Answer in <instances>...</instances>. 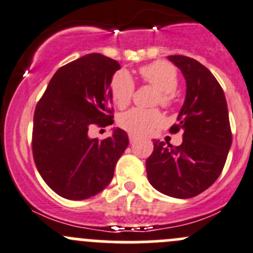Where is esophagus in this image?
I'll list each match as a JSON object with an SVG mask.
<instances>
[{
  "mask_svg": "<svg viewBox=\"0 0 253 253\" xmlns=\"http://www.w3.org/2000/svg\"><path fill=\"white\" fill-rule=\"evenodd\" d=\"M128 138H129V142H131V143H132V142L137 141V139H138V137L134 136L133 133H129V134H128Z\"/></svg>",
  "mask_w": 253,
  "mask_h": 253,
  "instance_id": "34e87169",
  "label": "esophagus"
}]
</instances>
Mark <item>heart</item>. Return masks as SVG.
<instances>
[{"label":"heart","mask_w":253,"mask_h":253,"mask_svg":"<svg viewBox=\"0 0 253 253\" xmlns=\"http://www.w3.org/2000/svg\"><path fill=\"white\" fill-rule=\"evenodd\" d=\"M142 80L158 90L157 102L162 106H170L174 101V90L178 85V73L175 68L167 61H154L139 69ZM134 84L126 72H117L114 75L110 86L112 101L119 107H126L133 96ZM164 119L158 110H146L134 107L124 112L119 117V124L129 133H151L157 127L162 126Z\"/></svg>","instance_id":"b5f03b06"}]
</instances>
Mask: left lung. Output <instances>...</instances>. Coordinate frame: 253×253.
<instances>
[{
	"label": "left lung",
	"instance_id": "8db88e82",
	"mask_svg": "<svg viewBox=\"0 0 253 253\" xmlns=\"http://www.w3.org/2000/svg\"><path fill=\"white\" fill-rule=\"evenodd\" d=\"M186 83L178 124L183 143L178 147L154 139L146 162L148 181L168 197L188 199L207 190L219 178L232 143L229 111L224 90L208 68L195 59L169 55Z\"/></svg>",
	"mask_w": 253,
	"mask_h": 253
}]
</instances>
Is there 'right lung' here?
Here are the masks:
<instances>
[{
    "label": "right lung",
    "mask_w": 253,
    "mask_h": 253,
    "mask_svg": "<svg viewBox=\"0 0 253 253\" xmlns=\"http://www.w3.org/2000/svg\"><path fill=\"white\" fill-rule=\"evenodd\" d=\"M120 68L102 54L82 56L58 69L37 104L34 162L49 188L65 199H87L104 190L128 146L121 128L102 141L89 137L94 125L114 124L110 85Z\"/></svg>",
    "instance_id": "obj_1"
}]
</instances>
